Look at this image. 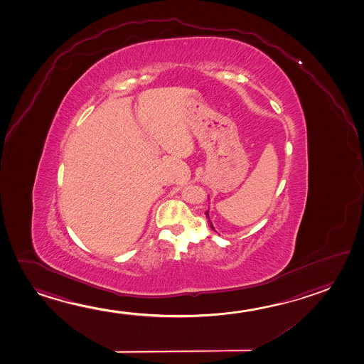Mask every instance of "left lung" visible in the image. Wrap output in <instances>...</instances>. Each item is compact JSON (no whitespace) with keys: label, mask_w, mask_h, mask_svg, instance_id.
I'll return each instance as SVG.
<instances>
[{"label":"left lung","mask_w":364,"mask_h":364,"mask_svg":"<svg viewBox=\"0 0 364 364\" xmlns=\"http://www.w3.org/2000/svg\"><path fill=\"white\" fill-rule=\"evenodd\" d=\"M208 212H209V210H207V212H205V215H207V218H208V220H209ZM209 225H210V227H212V230H213V231H215V227L212 226V223H210V222H209Z\"/></svg>","instance_id":"1"}]
</instances>
